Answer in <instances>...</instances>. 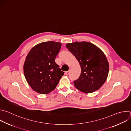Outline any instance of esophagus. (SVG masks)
<instances>
[{
  "label": "esophagus",
  "mask_w": 131,
  "mask_h": 131,
  "mask_svg": "<svg viewBox=\"0 0 131 131\" xmlns=\"http://www.w3.org/2000/svg\"><path fill=\"white\" fill-rule=\"evenodd\" d=\"M70 70H69V71H66V73H65V74H66V75H69V74H70Z\"/></svg>",
  "instance_id": "esophagus-1"
}]
</instances>
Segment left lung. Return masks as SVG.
<instances>
[{"instance_id":"8db88e82","label":"left lung","mask_w":131,"mask_h":131,"mask_svg":"<svg viewBox=\"0 0 131 131\" xmlns=\"http://www.w3.org/2000/svg\"><path fill=\"white\" fill-rule=\"evenodd\" d=\"M66 47L75 57L81 68L80 77L74 81L75 87L81 91L93 92L105 82L109 72V64L103 52L88 42L68 43Z\"/></svg>"}]
</instances>
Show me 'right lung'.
I'll return each mask as SVG.
<instances>
[{
    "instance_id": "right-lung-1",
    "label": "right lung",
    "mask_w": 131,
    "mask_h": 131,
    "mask_svg": "<svg viewBox=\"0 0 131 131\" xmlns=\"http://www.w3.org/2000/svg\"><path fill=\"white\" fill-rule=\"evenodd\" d=\"M61 44L54 41L39 43L29 52L24 64L26 80L37 92L46 94L55 89L64 75L55 61Z\"/></svg>"
}]
</instances>
